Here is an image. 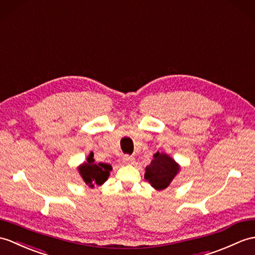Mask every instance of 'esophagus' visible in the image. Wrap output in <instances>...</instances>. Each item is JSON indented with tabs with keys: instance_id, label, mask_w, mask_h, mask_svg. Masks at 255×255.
<instances>
[{
	"instance_id": "34e87169",
	"label": "esophagus",
	"mask_w": 255,
	"mask_h": 255,
	"mask_svg": "<svg viewBox=\"0 0 255 255\" xmlns=\"http://www.w3.org/2000/svg\"><path fill=\"white\" fill-rule=\"evenodd\" d=\"M134 161V158L132 156H129V155H125L124 156V162H125V164H132V162Z\"/></svg>"
}]
</instances>
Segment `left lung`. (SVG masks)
<instances>
[{
    "instance_id": "1",
    "label": "left lung",
    "mask_w": 255,
    "mask_h": 255,
    "mask_svg": "<svg viewBox=\"0 0 255 255\" xmlns=\"http://www.w3.org/2000/svg\"><path fill=\"white\" fill-rule=\"evenodd\" d=\"M180 171V165L165 152H156L145 167L144 179L155 190H164Z\"/></svg>"
}]
</instances>
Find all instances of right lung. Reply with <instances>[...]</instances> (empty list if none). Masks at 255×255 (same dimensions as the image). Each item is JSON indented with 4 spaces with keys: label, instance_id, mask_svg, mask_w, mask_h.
<instances>
[{
    "label": "right lung",
    "instance_id": "1",
    "mask_svg": "<svg viewBox=\"0 0 255 255\" xmlns=\"http://www.w3.org/2000/svg\"><path fill=\"white\" fill-rule=\"evenodd\" d=\"M78 173L82 180L90 188L101 186L109 179L110 171L113 169L109 163H96L93 158V153L91 152L87 157V161L80 164L78 167Z\"/></svg>",
    "mask_w": 255,
    "mask_h": 255
}]
</instances>
